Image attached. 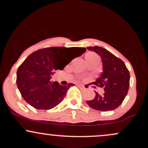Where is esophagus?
Returning <instances> with one entry per match:
<instances>
[{"mask_svg":"<svg viewBox=\"0 0 148 148\" xmlns=\"http://www.w3.org/2000/svg\"><path fill=\"white\" fill-rule=\"evenodd\" d=\"M77 86L80 88H83V89H84V86H83V85H81V84H78Z\"/></svg>","mask_w":148,"mask_h":148,"instance_id":"esophagus-1","label":"esophagus"}]
</instances>
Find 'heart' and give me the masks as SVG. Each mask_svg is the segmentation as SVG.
<instances>
[{"instance_id": "1", "label": "heart", "mask_w": 148, "mask_h": 148, "mask_svg": "<svg viewBox=\"0 0 148 148\" xmlns=\"http://www.w3.org/2000/svg\"><path fill=\"white\" fill-rule=\"evenodd\" d=\"M90 56H97L95 53H88L87 54V56H86V57H90Z\"/></svg>"}]
</instances>
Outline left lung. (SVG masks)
Wrapping results in <instances>:
<instances>
[{"label": "left lung", "mask_w": 148, "mask_h": 148, "mask_svg": "<svg viewBox=\"0 0 148 148\" xmlns=\"http://www.w3.org/2000/svg\"><path fill=\"white\" fill-rule=\"evenodd\" d=\"M101 57L103 72L94 84L103 88V95L95 92V97L86 102L92 108L101 111L114 110L123 103L129 87L130 75L124 62L106 49L99 47H87Z\"/></svg>", "instance_id": "obj_1"}]
</instances>
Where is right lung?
Segmentation results:
<instances>
[{
  "label": "right lung",
  "instance_id": "1",
  "mask_svg": "<svg viewBox=\"0 0 148 148\" xmlns=\"http://www.w3.org/2000/svg\"><path fill=\"white\" fill-rule=\"evenodd\" d=\"M86 51L82 47H49L28 56L16 72V85L25 101L37 109L48 110L59 104L74 84L53 82V74Z\"/></svg>",
  "mask_w": 148,
  "mask_h": 148
}]
</instances>
